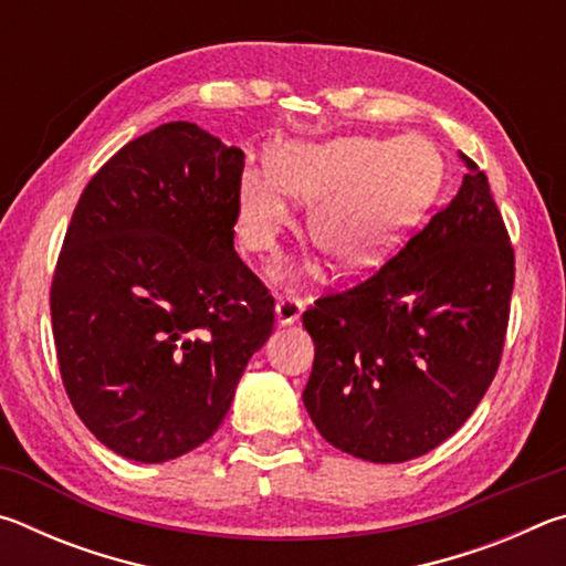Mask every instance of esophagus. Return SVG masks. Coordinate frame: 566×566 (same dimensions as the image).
<instances>
[{"label":"esophagus","mask_w":566,"mask_h":566,"mask_svg":"<svg viewBox=\"0 0 566 566\" xmlns=\"http://www.w3.org/2000/svg\"><path fill=\"white\" fill-rule=\"evenodd\" d=\"M304 312V302L300 296H280L276 300V322L280 324H294L302 317Z\"/></svg>","instance_id":"34e87169"}]
</instances>
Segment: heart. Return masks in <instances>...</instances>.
I'll use <instances>...</instances> for the list:
<instances>
[{
    "mask_svg": "<svg viewBox=\"0 0 566 566\" xmlns=\"http://www.w3.org/2000/svg\"><path fill=\"white\" fill-rule=\"evenodd\" d=\"M442 177V155L415 134L284 145L272 169L247 165L239 175L237 232L249 252H274L292 224V195L312 202L314 244L342 264H371L427 212Z\"/></svg>",
    "mask_w": 566,
    "mask_h": 566,
    "instance_id": "1",
    "label": "heart"
}]
</instances>
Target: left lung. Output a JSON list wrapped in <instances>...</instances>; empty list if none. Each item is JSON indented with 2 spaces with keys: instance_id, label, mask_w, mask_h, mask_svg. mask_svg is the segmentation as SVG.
I'll use <instances>...</instances> for the list:
<instances>
[{
  "instance_id": "obj_1",
  "label": "left lung",
  "mask_w": 566,
  "mask_h": 566,
  "mask_svg": "<svg viewBox=\"0 0 566 566\" xmlns=\"http://www.w3.org/2000/svg\"><path fill=\"white\" fill-rule=\"evenodd\" d=\"M447 207L389 262L319 296L304 407L342 452L397 464L432 452L482 401L500 369L514 249L472 159Z\"/></svg>"
}]
</instances>
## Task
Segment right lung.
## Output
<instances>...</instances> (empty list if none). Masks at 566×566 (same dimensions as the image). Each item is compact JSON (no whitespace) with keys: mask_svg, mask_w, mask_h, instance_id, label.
Instances as JSON below:
<instances>
[{"mask_svg":"<svg viewBox=\"0 0 566 566\" xmlns=\"http://www.w3.org/2000/svg\"><path fill=\"white\" fill-rule=\"evenodd\" d=\"M242 169V149L161 124L90 179L66 227L50 292L62 385L134 462L207 442L274 329V296L234 252Z\"/></svg>","mask_w":566,"mask_h":566,"instance_id":"1","label":"right lung"}]
</instances>
